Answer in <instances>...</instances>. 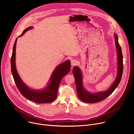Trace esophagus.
<instances>
[{"instance_id": "1", "label": "esophagus", "mask_w": 134, "mask_h": 134, "mask_svg": "<svg viewBox=\"0 0 134 134\" xmlns=\"http://www.w3.org/2000/svg\"><path fill=\"white\" fill-rule=\"evenodd\" d=\"M77 62L76 61V60H75V59H73V60H71V65L72 66H75V65H76V64H77Z\"/></svg>"}]
</instances>
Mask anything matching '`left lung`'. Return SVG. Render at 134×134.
Wrapping results in <instances>:
<instances>
[{
  "label": "left lung",
  "mask_w": 134,
  "mask_h": 134,
  "mask_svg": "<svg viewBox=\"0 0 134 134\" xmlns=\"http://www.w3.org/2000/svg\"><path fill=\"white\" fill-rule=\"evenodd\" d=\"M114 39H115L118 58V72L116 80L108 90L96 93H91L87 91L83 87V76L80 69L77 66H75L73 68L72 72L75 80L77 95L79 99L83 102L90 103L100 102L108 97L118 86L121 80L123 72V56L121 48L119 44L118 41V37L116 34H114Z\"/></svg>",
  "instance_id": "left-lung-1"
}]
</instances>
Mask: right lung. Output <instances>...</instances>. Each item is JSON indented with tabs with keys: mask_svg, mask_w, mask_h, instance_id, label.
Wrapping results in <instances>:
<instances>
[{
	"mask_svg": "<svg viewBox=\"0 0 134 134\" xmlns=\"http://www.w3.org/2000/svg\"><path fill=\"white\" fill-rule=\"evenodd\" d=\"M32 28V26L26 28L19 37L22 36L26 31ZM17 40V38L16 39L14 44L10 64L12 73L18 90L25 98L37 103H48L53 101L57 97L58 87L62 79L70 70V62L67 60L56 67L51 76L49 84L46 88L43 90H34L31 89L24 83L16 70L15 54Z\"/></svg>",
	"mask_w": 134,
	"mask_h": 134,
	"instance_id": "obj_1",
	"label": "right lung"
}]
</instances>
